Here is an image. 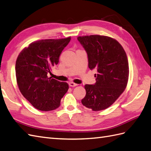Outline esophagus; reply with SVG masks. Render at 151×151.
Wrapping results in <instances>:
<instances>
[{
	"instance_id": "1",
	"label": "esophagus",
	"mask_w": 151,
	"mask_h": 151,
	"mask_svg": "<svg viewBox=\"0 0 151 151\" xmlns=\"http://www.w3.org/2000/svg\"><path fill=\"white\" fill-rule=\"evenodd\" d=\"M69 86H71V87H75V86H77L78 84H76V83L73 82H71L69 83Z\"/></svg>"
}]
</instances>
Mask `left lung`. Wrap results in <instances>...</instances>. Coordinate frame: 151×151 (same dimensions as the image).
Instances as JSON below:
<instances>
[{
  "label": "left lung",
  "mask_w": 151,
  "mask_h": 151,
  "mask_svg": "<svg viewBox=\"0 0 151 151\" xmlns=\"http://www.w3.org/2000/svg\"><path fill=\"white\" fill-rule=\"evenodd\" d=\"M88 56L89 68L96 69L94 85H85L84 106L92 111L110 107L123 93L127 85L129 69L127 55L122 45L114 38L93 35L78 37Z\"/></svg>",
  "instance_id": "8db88e82"
}]
</instances>
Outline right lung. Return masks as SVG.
Wrapping results in <instances>:
<instances>
[{
    "label": "right lung",
    "instance_id": "1",
    "mask_svg": "<svg viewBox=\"0 0 151 151\" xmlns=\"http://www.w3.org/2000/svg\"><path fill=\"white\" fill-rule=\"evenodd\" d=\"M71 37L45 39L31 43L17 58V82L20 93L32 106L43 111H52L69 89L68 83L59 82L49 73L59 62L62 50Z\"/></svg>",
    "mask_w": 151,
    "mask_h": 151
}]
</instances>
